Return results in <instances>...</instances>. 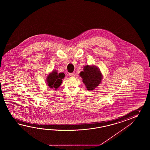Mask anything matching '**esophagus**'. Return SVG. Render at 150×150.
Masks as SVG:
<instances>
[{"label": "esophagus", "mask_w": 150, "mask_h": 150, "mask_svg": "<svg viewBox=\"0 0 150 150\" xmlns=\"http://www.w3.org/2000/svg\"><path fill=\"white\" fill-rule=\"evenodd\" d=\"M70 76L71 77H74V76H75V74L74 73H71V74H70Z\"/></svg>", "instance_id": "esophagus-1"}]
</instances>
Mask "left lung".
Here are the masks:
<instances>
[{"mask_svg": "<svg viewBox=\"0 0 150 150\" xmlns=\"http://www.w3.org/2000/svg\"><path fill=\"white\" fill-rule=\"evenodd\" d=\"M80 76L83 78L87 90L92 91L99 86L101 82L102 75L100 69L94 65H87L83 71L80 72Z\"/></svg>", "mask_w": 150, "mask_h": 150, "instance_id": "1", "label": "left lung"}]
</instances>
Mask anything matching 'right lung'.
Here are the masks:
<instances>
[{
	"instance_id": "1",
	"label": "right lung",
	"mask_w": 150,
	"mask_h": 150,
	"mask_svg": "<svg viewBox=\"0 0 150 150\" xmlns=\"http://www.w3.org/2000/svg\"><path fill=\"white\" fill-rule=\"evenodd\" d=\"M65 74L64 73H58L56 70L52 71L48 75L47 78V83L48 86L52 89H56L61 86L63 79H64Z\"/></svg>"
}]
</instances>
